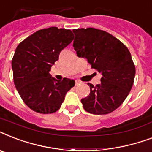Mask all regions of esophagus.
Wrapping results in <instances>:
<instances>
[{
	"label": "esophagus",
	"mask_w": 152,
	"mask_h": 152,
	"mask_svg": "<svg viewBox=\"0 0 152 152\" xmlns=\"http://www.w3.org/2000/svg\"><path fill=\"white\" fill-rule=\"evenodd\" d=\"M81 83V82L80 80H76V86H77V85H80V84Z\"/></svg>",
	"instance_id": "obj_1"
}]
</instances>
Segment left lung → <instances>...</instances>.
Returning a JSON list of instances; mask_svg holds the SVG:
<instances>
[{
    "mask_svg": "<svg viewBox=\"0 0 152 152\" xmlns=\"http://www.w3.org/2000/svg\"><path fill=\"white\" fill-rule=\"evenodd\" d=\"M73 47L85 57L91 69L102 73L101 83L90 86L88 96L81 99L83 109L93 114H107L123 103L132 89L136 68L125 45L108 32L88 27L73 29Z\"/></svg>",
    "mask_w": 152,
    "mask_h": 152,
    "instance_id": "1",
    "label": "left lung"
}]
</instances>
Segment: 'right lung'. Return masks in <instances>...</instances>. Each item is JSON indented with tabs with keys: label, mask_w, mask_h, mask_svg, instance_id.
Returning a JSON list of instances; mask_svg holds the SVG:
<instances>
[{
	"label": "right lung",
	"mask_w": 152,
	"mask_h": 152,
	"mask_svg": "<svg viewBox=\"0 0 152 152\" xmlns=\"http://www.w3.org/2000/svg\"><path fill=\"white\" fill-rule=\"evenodd\" d=\"M73 38L71 30L49 27L27 37L15 49L12 61L14 84L32 110L43 114L54 113L75 86L73 80L58 81L50 74L60 53Z\"/></svg>",
	"instance_id": "right-lung-1"
}]
</instances>
